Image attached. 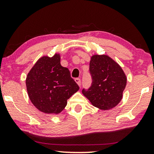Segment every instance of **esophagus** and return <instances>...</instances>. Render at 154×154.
Wrapping results in <instances>:
<instances>
[{"label":"esophagus","mask_w":154,"mask_h":154,"mask_svg":"<svg viewBox=\"0 0 154 154\" xmlns=\"http://www.w3.org/2000/svg\"><path fill=\"white\" fill-rule=\"evenodd\" d=\"M75 82H76V83H77V85H78L79 86H80L81 85V80H80V79H79V78H76L75 79Z\"/></svg>","instance_id":"esophagus-1"}]
</instances>
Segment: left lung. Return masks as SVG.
<instances>
[{"mask_svg":"<svg viewBox=\"0 0 154 154\" xmlns=\"http://www.w3.org/2000/svg\"><path fill=\"white\" fill-rule=\"evenodd\" d=\"M91 87L82 93L93 106L110 110L121 101L127 85V77L122 67L108 55L94 54L90 61Z\"/></svg>","mask_w":154,"mask_h":154,"instance_id":"left-lung-1","label":"left lung"}]
</instances>
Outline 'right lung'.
<instances>
[{
  "label": "right lung",
  "instance_id": "1",
  "mask_svg": "<svg viewBox=\"0 0 154 154\" xmlns=\"http://www.w3.org/2000/svg\"><path fill=\"white\" fill-rule=\"evenodd\" d=\"M60 54L40 57L26 75V87L32 103L45 114H59L79 86L70 72L61 65Z\"/></svg>",
  "mask_w": 154,
  "mask_h": 154
}]
</instances>
